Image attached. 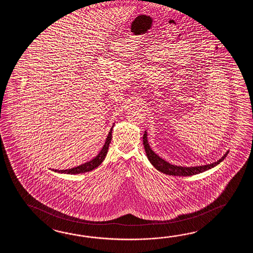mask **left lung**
Wrapping results in <instances>:
<instances>
[{"mask_svg": "<svg viewBox=\"0 0 253 253\" xmlns=\"http://www.w3.org/2000/svg\"><path fill=\"white\" fill-rule=\"evenodd\" d=\"M143 142H144L143 144L145 147V154L147 156L148 160L152 164V166L159 172L166 173L168 175H174V176H190V175H194V174H198L200 172H205V171L218 166L220 162L224 160V158L229 153V151H227L220 159L212 164H208V165L200 166V167H181V166L172 165L166 160H164L162 157L157 156L156 153L151 149L148 139H147V132L146 131H145V134L143 136Z\"/></svg>", "mask_w": 253, "mask_h": 253, "instance_id": "left-lung-1", "label": "left lung"}]
</instances>
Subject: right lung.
Listing matches in <instances>:
<instances>
[{"mask_svg":"<svg viewBox=\"0 0 253 253\" xmlns=\"http://www.w3.org/2000/svg\"><path fill=\"white\" fill-rule=\"evenodd\" d=\"M114 123L112 127L110 129L109 133L108 134V137L106 139L105 144L103 145L102 149L100 150V152L98 153L95 158H93L92 160L89 162H86L83 165H81L79 167H73V168H70V169H66V170H55V169H51L52 171L56 172H59V173H67V174H79V173H83V172H89L94 170L95 168L99 167L100 164L104 161L105 157L108 154V147H109V144L111 142L112 139V130H113Z\"/></svg>","mask_w":253,"mask_h":253,"instance_id":"obj_1","label":"right lung"}]
</instances>
